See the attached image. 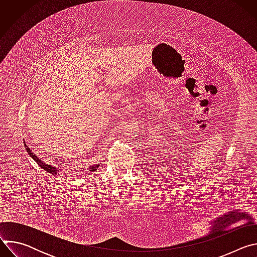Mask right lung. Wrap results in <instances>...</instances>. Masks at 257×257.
<instances>
[{
  "instance_id": "1",
  "label": "right lung",
  "mask_w": 257,
  "mask_h": 257,
  "mask_svg": "<svg viewBox=\"0 0 257 257\" xmlns=\"http://www.w3.org/2000/svg\"><path fill=\"white\" fill-rule=\"evenodd\" d=\"M26 146V145H25ZM26 150H27V152H28V154H29V156H31V158L38 163V165L40 166V167H42L45 171H47V172H49V173H51L52 175H54V176H56L57 174H58V172H59V170H57L56 168H54L53 166H51V165H47V164H45L41 159H39L38 157H36L33 153H32V151L30 150V148H28V146H26ZM98 164L97 165H94V166H92L89 170H90V172H93V171H95L97 168H98Z\"/></svg>"
}]
</instances>
